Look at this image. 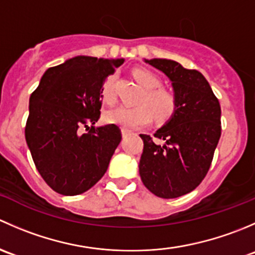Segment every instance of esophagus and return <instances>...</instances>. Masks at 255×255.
Returning <instances> with one entry per match:
<instances>
[{"label":"esophagus","instance_id":"esophagus-1","mask_svg":"<svg viewBox=\"0 0 255 255\" xmlns=\"http://www.w3.org/2000/svg\"><path fill=\"white\" fill-rule=\"evenodd\" d=\"M129 134H132V130L125 129V128H123V129H122V135H123V137H127V135H129Z\"/></svg>","mask_w":255,"mask_h":255}]
</instances>
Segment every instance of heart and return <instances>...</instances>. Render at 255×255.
Wrapping results in <instances>:
<instances>
[{"label": "heart", "instance_id": "obj_1", "mask_svg": "<svg viewBox=\"0 0 255 255\" xmlns=\"http://www.w3.org/2000/svg\"><path fill=\"white\" fill-rule=\"evenodd\" d=\"M133 76L145 90L139 101L140 105L135 107L120 106L110 110L105 113V121L125 129H138L148 125L153 115L158 122H165L173 117L177 107L176 96L173 91L160 86V78L153 71L143 68L134 69ZM101 95L106 104H115V76H109L105 80Z\"/></svg>", "mask_w": 255, "mask_h": 255}]
</instances>
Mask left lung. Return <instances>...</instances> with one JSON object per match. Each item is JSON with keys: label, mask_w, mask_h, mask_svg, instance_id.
<instances>
[{"label": "left lung", "mask_w": 255, "mask_h": 255, "mask_svg": "<svg viewBox=\"0 0 255 255\" xmlns=\"http://www.w3.org/2000/svg\"><path fill=\"white\" fill-rule=\"evenodd\" d=\"M144 61L168 76L177 107L173 117L154 133L163 144L140 134L144 148L139 175L155 196L175 199L196 189L206 176L221 137V106L200 71L168 59Z\"/></svg>", "instance_id": "obj_1"}]
</instances>
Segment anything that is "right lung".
Wrapping results in <instances>:
<instances>
[{"mask_svg":"<svg viewBox=\"0 0 255 255\" xmlns=\"http://www.w3.org/2000/svg\"><path fill=\"white\" fill-rule=\"evenodd\" d=\"M123 61L75 56L49 68L30 95L25 140L35 168L58 194L87 191L109 168L121 129L94 125L101 115L102 85Z\"/></svg>","mask_w":255,"mask_h":255,"instance_id":"1","label":"right lung"}]
</instances>
